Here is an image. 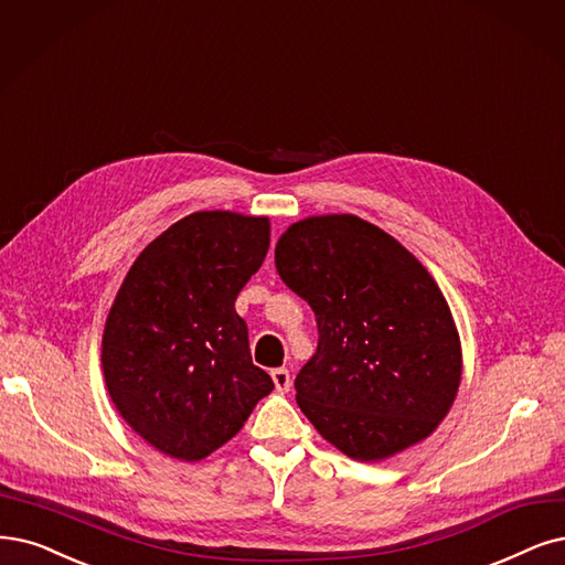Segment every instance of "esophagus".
I'll return each instance as SVG.
<instances>
[{
    "label": "esophagus",
    "mask_w": 565,
    "mask_h": 565,
    "mask_svg": "<svg viewBox=\"0 0 565 565\" xmlns=\"http://www.w3.org/2000/svg\"><path fill=\"white\" fill-rule=\"evenodd\" d=\"M271 382H275V388L279 393H288L290 391V372L286 367L271 370Z\"/></svg>",
    "instance_id": "esophagus-1"
}]
</instances>
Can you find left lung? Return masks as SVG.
<instances>
[{
	"label": "left lung",
	"mask_w": 565,
	"mask_h": 565,
	"mask_svg": "<svg viewBox=\"0 0 565 565\" xmlns=\"http://www.w3.org/2000/svg\"><path fill=\"white\" fill-rule=\"evenodd\" d=\"M275 263L317 315L296 398L323 440L365 463L426 440L456 401L463 353L422 260L377 225L326 214L288 225Z\"/></svg>",
	"instance_id": "8db88e82"
}]
</instances>
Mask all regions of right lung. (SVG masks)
<instances>
[{
	"label": "right lung",
	"instance_id": "1",
	"mask_svg": "<svg viewBox=\"0 0 565 565\" xmlns=\"http://www.w3.org/2000/svg\"><path fill=\"white\" fill-rule=\"evenodd\" d=\"M267 248V216L195 212L146 246L118 288L104 384L122 422L164 456L202 461L275 388L235 311Z\"/></svg>",
	"mask_w": 565,
	"mask_h": 565
}]
</instances>
